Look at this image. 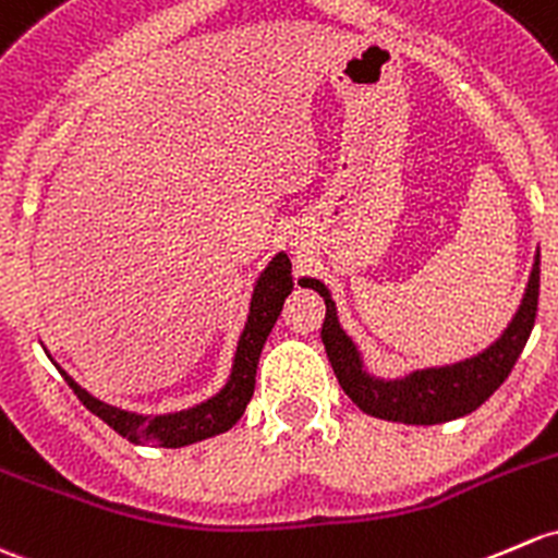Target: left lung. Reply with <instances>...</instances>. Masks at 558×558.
Instances as JSON below:
<instances>
[{
	"mask_svg": "<svg viewBox=\"0 0 558 558\" xmlns=\"http://www.w3.org/2000/svg\"><path fill=\"white\" fill-rule=\"evenodd\" d=\"M302 289H313L324 296L326 320L320 328V339L326 344V355L331 361L342 390L353 398L361 412L387 422L403 425H438L465 414L476 412L481 403L508 379L511 368L519 361L537 315V296H541V248L535 254L530 280L519 310L506 326V331L486 350L465 357V361L447 363V366L414 368L403 377L385 379L366 368L363 353L357 350L348 331L339 324L337 304L324 280L302 278Z\"/></svg>",
	"mask_w": 558,
	"mask_h": 558,
	"instance_id": "1",
	"label": "left lung"
}]
</instances>
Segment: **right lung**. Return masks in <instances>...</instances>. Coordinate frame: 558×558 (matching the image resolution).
<instances>
[{"mask_svg":"<svg viewBox=\"0 0 558 558\" xmlns=\"http://www.w3.org/2000/svg\"><path fill=\"white\" fill-rule=\"evenodd\" d=\"M294 289V275H291V259L278 251L269 259L267 267L262 269L259 278L254 283V294H251L248 318H245L243 331H240L238 348H234L230 377L225 387L214 392L205 401L195 403L190 409H179V412L168 414H138L128 412V409L111 407L101 401L93 392H87L80 383H74L66 372L61 374L69 387L77 392V398L90 409L96 417H101L111 430L120 433L131 444L138 447H190V444L205 441L210 436L227 433L230 427L243 417L245 407H248L251 396H254L256 385V366H259V355L264 342H267L269 331H272L275 320H278L280 310H283L286 296ZM47 353V350H45ZM50 357V353H47Z\"/></svg>","mask_w":558,"mask_h":558,"instance_id":"right-lung-1","label":"right lung"}]
</instances>
